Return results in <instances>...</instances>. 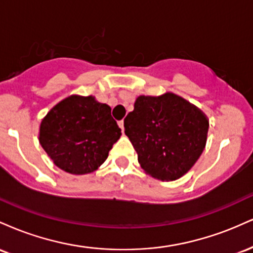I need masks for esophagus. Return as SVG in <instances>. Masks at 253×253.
Segmentation results:
<instances>
[{"mask_svg": "<svg viewBox=\"0 0 253 253\" xmlns=\"http://www.w3.org/2000/svg\"><path fill=\"white\" fill-rule=\"evenodd\" d=\"M119 126H120V128H121V130H125V127H124V120H121V121H119Z\"/></svg>", "mask_w": 253, "mask_h": 253, "instance_id": "34e87169", "label": "esophagus"}]
</instances>
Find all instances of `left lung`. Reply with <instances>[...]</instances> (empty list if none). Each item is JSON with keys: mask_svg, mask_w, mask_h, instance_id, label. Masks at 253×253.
Wrapping results in <instances>:
<instances>
[{"mask_svg": "<svg viewBox=\"0 0 253 253\" xmlns=\"http://www.w3.org/2000/svg\"><path fill=\"white\" fill-rule=\"evenodd\" d=\"M124 126L145 172L162 181H175L201 156L210 123L194 104L167 92L139 96Z\"/></svg>", "mask_w": 253, "mask_h": 253, "instance_id": "left-lung-1", "label": "left lung"}]
</instances>
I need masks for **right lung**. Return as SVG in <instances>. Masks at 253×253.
<instances>
[{
	"label": "right lung",
	"mask_w": 253,
	"mask_h": 253,
	"mask_svg": "<svg viewBox=\"0 0 253 253\" xmlns=\"http://www.w3.org/2000/svg\"><path fill=\"white\" fill-rule=\"evenodd\" d=\"M110 110L94 96L64 98L42 119L39 143L59 169L72 175L92 172L121 135Z\"/></svg>",
	"instance_id": "1"
}]
</instances>
